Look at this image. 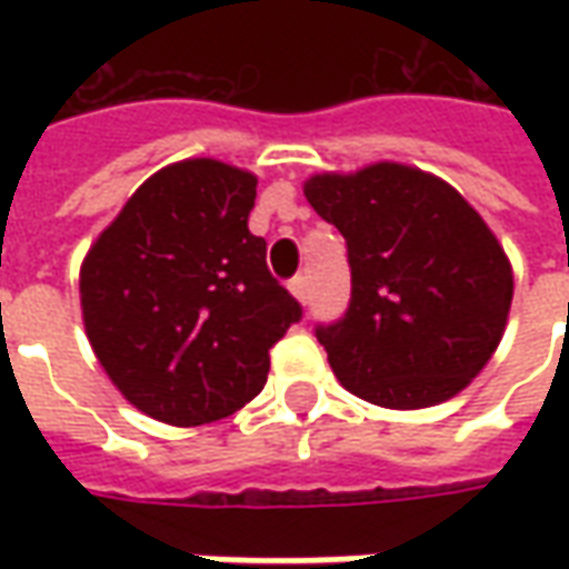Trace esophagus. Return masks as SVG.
Wrapping results in <instances>:
<instances>
[{
	"mask_svg": "<svg viewBox=\"0 0 569 569\" xmlns=\"http://www.w3.org/2000/svg\"><path fill=\"white\" fill-rule=\"evenodd\" d=\"M289 289H292V296H296L301 305H308V298H310L308 277H301V273H298V277H292V280H289Z\"/></svg>",
	"mask_w": 569,
	"mask_h": 569,
	"instance_id": "obj_1",
	"label": "esophagus"
}]
</instances>
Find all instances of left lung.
I'll use <instances>...</instances> for the list:
<instances>
[{
	"instance_id": "left-lung-1",
	"label": "left lung",
	"mask_w": 569,
	"mask_h": 569,
	"mask_svg": "<svg viewBox=\"0 0 569 569\" xmlns=\"http://www.w3.org/2000/svg\"><path fill=\"white\" fill-rule=\"evenodd\" d=\"M347 243L345 317L317 322L335 375L383 408L439 406L497 350L512 305L506 252L448 182L375 163L305 186Z\"/></svg>"
}]
</instances>
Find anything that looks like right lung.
<instances>
[{"instance_id": "add662e5", "label": "right lung", "mask_w": 569, "mask_h": 569, "mask_svg": "<svg viewBox=\"0 0 569 569\" xmlns=\"http://www.w3.org/2000/svg\"><path fill=\"white\" fill-rule=\"evenodd\" d=\"M256 176L212 158L146 179L81 264L91 347L130 406L173 427L228 418L261 393L301 305L249 234Z\"/></svg>"}]
</instances>
